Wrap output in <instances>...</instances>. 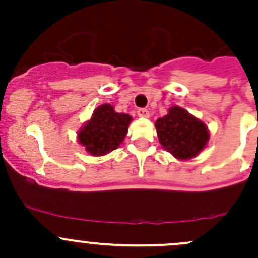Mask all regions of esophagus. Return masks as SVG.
Listing matches in <instances>:
<instances>
[{"label": "esophagus", "mask_w": 258, "mask_h": 258, "mask_svg": "<svg viewBox=\"0 0 258 258\" xmlns=\"http://www.w3.org/2000/svg\"><path fill=\"white\" fill-rule=\"evenodd\" d=\"M137 114H139L140 117L147 118V117H150V111H148L147 108H139V110H137Z\"/></svg>", "instance_id": "1"}]
</instances>
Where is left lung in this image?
Returning a JSON list of instances; mask_svg holds the SVG:
<instances>
[{
    "label": "left lung",
    "instance_id": "obj_1",
    "mask_svg": "<svg viewBox=\"0 0 258 258\" xmlns=\"http://www.w3.org/2000/svg\"><path fill=\"white\" fill-rule=\"evenodd\" d=\"M155 126L163 148L179 160H189L199 155L210 137L204 122L177 106L158 118Z\"/></svg>",
    "mask_w": 258,
    "mask_h": 258
}]
</instances>
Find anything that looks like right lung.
<instances>
[{"instance_id":"add662e5","label":"right lung","mask_w":258,"mask_h":258,"mask_svg":"<svg viewBox=\"0 0 258 258\" xmlns=\"http://www.w3.org/2000/svg\"><path fill=\"white\" fill-rule=\"evenodd\" d=\"M131 116L114 112L108 103L95 110L92 118L79 132V141L93 156H102L116 150L127 135Z\"/></svg>"}]
</instances>
